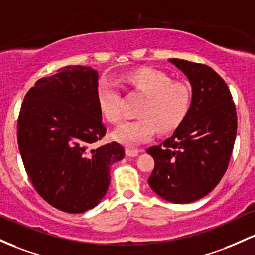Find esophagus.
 <instances>
[{
  "mask_svg": "<svg viewBox=\"0 0 255 255\" xmlns=\"http://www.w3.org/2000/svg\"><path fill=\"white\" fill-rule=\"evenodd\" d=\"M139 153H141V150L136 149V148H127V149H125V154H127L128 156H131V158L137 156Z\"/></svg>",
  "mask_w": 255,
  "mask_h": 255,
  "instance_id": "34e87169",
  "label": "esophagus"
}]
</instances>
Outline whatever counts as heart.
<instances>
[{
    "mask_svg": "<svg viewBox=\"0 0 255 255\" xmlns=\"http://www.w3.org/2000/svg\"><path fill=\"white\" fill-rule=\"evenodd\" d=\"M131 87L145 96L138 111L141 117L128 120L114 130L113 138L133 147L149 141L156 130L168 132L177 128L188 116L191 93L188 85L173 82L168 74L155 68H142L127 76ZM97 101L102 117L111 123L122 119V96L112 81L102 79L97 85Z\"/></svg>",
    "mask_w": 255,
    "mask_h": 255,
    "instance_id": "obj_1",
    "label": "heart"
}]
</instances>
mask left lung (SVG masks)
<instances>
[{
  "instance_id": "obj_1",
  "label": "left lung",
  "mask_w": 255,
  "mask_h": 255,
  "mask_svg": "<svg viewBox=\"0 0 255 255\" xmlns=\"http://www.w3.org/2000/svg\"><path fill=\"white\" fill-rule=\"evenodd\" d=\"M189 79L188 116L173 135L147 149L154 159L150 188L173 204L207 195L227 171L235 144L236 107L227 83L210 66L170 59Z\"/></svg>"
}]
</instances>
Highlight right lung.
<instances>
[{"mask_svg":"<svg viewBox=\"0 0 255 255\" xmlns=\"http://www.w3.org/2000/svg\"><path fill=\"white\" fill-rule=\"evenodd\" d=\"M97 71L66 66L36 82L18 119V144L33 188L48 204L83 213L101 201L110 167L124 158L117 142L96 147L106 135L97 101Z\"/></svg>","mask_w":255,"mask_h":255,"instance_id":"add662e5","label":"right lung"}]
</instances>
